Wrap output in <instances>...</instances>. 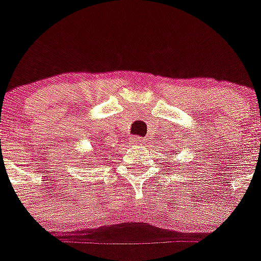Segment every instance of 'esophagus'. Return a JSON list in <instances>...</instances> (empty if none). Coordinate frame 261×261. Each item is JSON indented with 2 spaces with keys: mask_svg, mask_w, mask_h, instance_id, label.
I'll list each match as a JSON object with an SVG mask.
<instances>
[{
  "mask_svg": "<svg viewBox=\"0 0 261 261\" xmlns=\"http://www.w3.org/2000/svg\"><path fill=\"white\" fill-rule=\"evenodd\" d=\"M131 142H133L134 144H144V139L140 138V136H134L133 139H131Z\"/></svg>",
  "mask_w": 261,
  "mask_h": 261,
  "instance_id": "1",
  "label": "esophagus"
}]
</instances>
